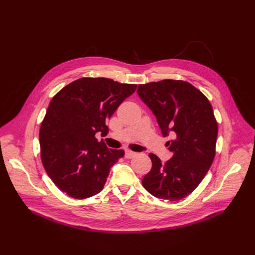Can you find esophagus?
<instances>
[{"mask_svg":"<svg viewBox=\"0 0 255 255\" xmlns=\"http://www.w3.org/2000/svg\"><path fill=\"white\" fill-rule=\"evenodd\" d=\"M135 154H136V153H134V152H132V151H130V150H126V151H125V157H126V158H131V157H133Z\"/></svg>","mask_w":255,"mask_h":255,"instance_id":"esophagus-1","label":"esophagus"}]
</instances>
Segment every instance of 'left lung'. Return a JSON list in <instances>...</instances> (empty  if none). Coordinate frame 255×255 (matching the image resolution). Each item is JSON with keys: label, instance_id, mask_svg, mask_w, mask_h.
Instances as JSON below:
<instances>
[{"label": "left lung", "instance_id": "obj_1", "mask_svg": "<svg viewBox=\"0 0 255 255\" xmlns=\"http://www.w3.org/2000/svg\"><path fill=\"white\" fill-rule=\"evenodd\" d=\"M137 93L153 111L163 137L173 153L165 163L153 153L152 169L143 180L153 196L178 201L188 196L202 181L216 153L218 123L203 94L184 81L163 80L139 85Z\"/></svg>", "mask_w": 255, "mask_h": 255}]
</instances>
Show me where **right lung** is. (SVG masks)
Returning <instances> with one entry per match:
<instances>
[{"label": "right lung", "mask_w": 255, "mask_h": 255, "mask_svg": "<svg viewBox=\"0 0 255 255\" xmlns=\"http://www.w3.org/2000/svg\"><path fill=\"white\" fill-rule=\"evenodd\" d=\"M137 85L106 78L74 81L52 99L39 131L42 164L54 184L70 197L100 193L123 150L106 147L96 134H107L106 121Z\"/></svg>", "instance_id": "right-lung-1"}]
</instances>
